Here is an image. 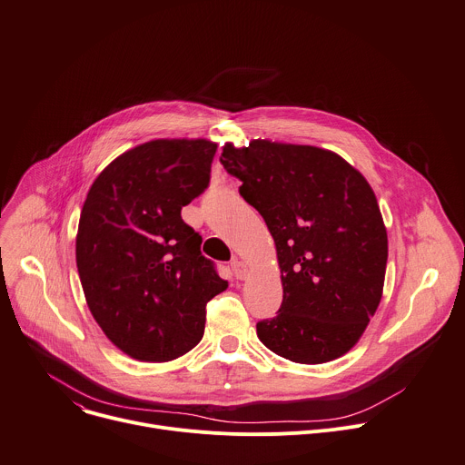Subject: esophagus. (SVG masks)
Wrapping results in <instances>:
<instances>
[{
	"mask_svg": "<svg viewBox=\"0 0 465 465\" xmlns=\"http://www.w3.org/2000/svg\"><path fill=\"white\" fill-rule=\"evenodd\" d=\"M232 271H233V276H235L237 280H244V278L248 276V267H246V263L241 262V260H237V258L232 260Z\"/></svg>",
	"mask_w": 465,
	"mask_h": 465,
	"instance_id": "34e87169",
	"label": "esophagus"
}]
</instances>
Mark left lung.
<instances>
[{"label": "left lung", "instance_id": "8db88e82", "mask_svg": "<svg viewBox=\"0 0 465 465\" xmlns=\"http://www.w3.org/2000/svg\"><path fill=\"white\" fill-rule=\"evenodd\" d=\"M221 163L263 217L283 287L260 341L294 363L347 354L382 301L388 232L374 191L331 150L254 139L223 146Z\"/></svg>", "mask_w": 465, "mask_h": 465}]
</instances>
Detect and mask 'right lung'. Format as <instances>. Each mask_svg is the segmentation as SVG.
I'll return each mask as SVG.
<instances>
[{
	"instance_id": "add662e5",
	"label": "right lung",
	"mask_w": 465,
	"mask_h": 465,
	"mask_svg": "<svg viewBox=\"0 0 465 465\" xmlns=\"http://www.w3.org/2000/svg\"><path fill=\"white\" fill-rule=\"evenodd\" d=\"M215 152L207 139L148 141L113 159L83 203L81 287L107 340L134 360L163 363L193 351L207 302L228 287L182 219L207 187Z\"/></svg>"
}]
</instances>
